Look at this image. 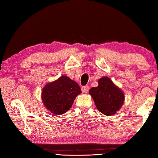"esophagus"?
Listing matches in <instances>:
<instances>
[{"label": "esophagus", "instance_id": "esophagus-1", "mask_svg": "<svg viewBox=\"0 0 158 158\" xmlns=\"http://www.w3.org/2000/svg\"><path fill=\"white\" fill-rule=\"evenodd\" d=\"M83 92H84V93H87L88 92V90H89V86L88 85H85V86H84V88H83Z\"/></svg>", "mask_w": 158, "mask_h": 158}]
</instances>
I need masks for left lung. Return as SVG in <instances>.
Segmentation results:
<instances>
[{
	"mask_svg": "<svg viewBox=\"0 0 158 158\" xmlns=\"http://www.w3.org/2000/svg\"><path fill=\"white\" fill-rule=\"evenodd\" d=\"M97 109L107 116L115 114L122 108L125 100L124 93L108 77L98 79V85L89 90Z\"/></svg>",
	"mask_w": 158,
	"mask_h": 158,
	"instance_id": "obj_1",
	"label": "left lung"
}]
</instances>
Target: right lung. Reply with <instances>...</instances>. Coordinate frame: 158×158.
<instances>
[{"mask_svg": "<svg viewBox=\"0 0 158 158\" xmlns=\"http://www.w3.org/2000/svg\"><path fill=\"white\" fill-rule=\"evenodd\" d=\"M81 93L78 83L67 76L62 75L43 87L41 100L49 111L60 115L71 108L75 98Z\"/></svg>", "mask_w": 158, "mask_h": 158, "instance_id": "right-lung-1", "label": "right lung"}]
</instances>
